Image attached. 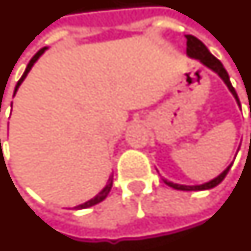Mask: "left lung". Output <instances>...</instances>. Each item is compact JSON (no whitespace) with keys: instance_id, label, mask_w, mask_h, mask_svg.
I'll list each match as a JSON object with an SVG mask.
<instances>
[{"instance_id":"left-lung-1","label":"left lung","mask_w":251,"mask_h":251,"mask_svg":"<svg viewBox=\"0 0 251 251\" xmlns=\"http://www.w3.org/2000/svg\"><path fill=\"white\" fill-rule=\"evenodd\" d=\"M186 54L187 57H190V58H194V59H199L200 62L202 65H205L206 68H209L211 71H213L215 73H217V76L220 77L222 80L224 81V84L228 87L229 92L234 95L235 98L236 103H238V106L241 107V101H239V98L236 95V91L232 87V84L229 81V76L227 71L224 69L223 64L216 58V57H213L209 50L206 49L204 43L201 42L200 39H197L196 36H193V35H186ZM232 166V163L229 164L228 167L224 170L223 173L220 175H217L216 178H213L212 180L209 182H205L202 185H196V186H187V185H178V183H173V182H170L167 179H163L164 180V183H167L168 186L173 187L175 190H185V192H190V190H208V189H212V187L217 186L222 180L226 178V175L228 174L229 168Z\"/></svg>"}]
</instances>
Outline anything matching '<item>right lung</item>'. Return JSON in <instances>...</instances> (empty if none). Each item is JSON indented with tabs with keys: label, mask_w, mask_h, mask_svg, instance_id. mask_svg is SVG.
<instances>
[{
	"label": "right lung",
	"mask_w": 251,
	"mask_h": 251,
	"mask_svg": "<svg viewBox=\"0 0 251 251\" xmlns=\"http://www.w3.org/2000/svg\"><path fill=\"white\" fill-rule=\"evenodd\" d=\"M46 50H47V47H43V49H40L39 51L36 52V54H35L34 57L31 58V61H29V64H28V65H27V68H25V72L23 73L22 78H20V80L17 81V85H16V88H15V94H16V91L19 89V87L22 85L23 81H24V78L27 77V75H28V73H29V71L32 69V66H34L35 62H36V61L39 59L40 55H42L43 52L46 51ZM111 186H113V175H111V176L108 178L107 185H106V186L103 187V190H101V192L99 193L98 196H95L94 199H91V200H89V201H87V202H84V204L77 205V206H75V209H85V208H89V206H94V205L99 204L100 201H103V200H104V199H106V197H107L108 193H110V190H111Z\"/></svg>",
	"instance_id": "obj_1"
}]
</instances>
